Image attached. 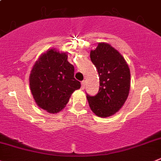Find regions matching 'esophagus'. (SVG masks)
<instances>
[{
	"label": "esophagus",
	"instance_id": "34e87169",
	"mask_svg": "<svg viewBox=\"0 0 161 161\" xmlns=\"http://www.w3.org/2000/svg\"><path fill=\"white\" fill-rule=\"evenodd\" d=\"M85 80H83V81H81V88H85Z\"/></svg>",
	"mask_w": 161,
	"mask_h": 161
}]
</instances>
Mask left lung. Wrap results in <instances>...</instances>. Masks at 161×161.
I'll list each match as a JSON object with an SVG mask.
<instances>
[{"label":"left lung","instance_id":"1","mask_svg":"<svg viewBox=\"0 0 161 161\" xmlns=\"http://www.w3.org/2000/svg\"><path fill=\"white\" fill-rule=\"evenodd\" d=\"M100 79L97 95L87 94L91 110L100 117H108L120 109L130 89V70L121 54L107 43H99L90 53Z\"/></svg>","mask_w":161,"mask_h":161}]
</instances>
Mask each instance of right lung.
<instances>
[{
  "instance_id": "add662e5",
  "label": "right lung",
  "mask_w": 161,
  "mask_h": 161,
  "mask_svg": "<svg viewBox=\"0 0 161 161\" xmlns=\"http://www.w3.org/2000/svg\"><path fill=\"white\" fill-rule=\"evenodd\" d=\"M67 59L65 53L49 49L39 57L31 71V92L37 105L49 113L61 111L72 93L80 88L74 78V66Z\"/></svg>"
}]
</instances>
